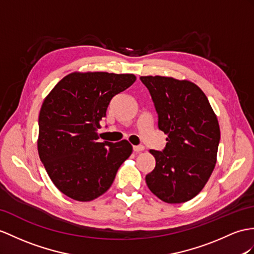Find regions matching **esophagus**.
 Listing matches in <instances>:
<instances>
[{
  "mask_svg": "<svg viewBox=\"0 0 254 254\" xmlns=\"http://www.w3.org/2000/svg\"><path fill=\"white\" fill-rule=\"evenodd\" d=\"M133 151L134 152H142V151H144V146L143 145H134L133 146Z\"/></svg>",
  "mask_w": 254,
  "mask_h": 254,
  "instance_id": "obj_1",
  "label": "esophagus"
}]
</instances>
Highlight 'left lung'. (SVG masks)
Segmentation results:
<instances>
[{
	"label": "left lung",
	"instance_id": "obj_1",
	"mask_svg": "<svg viewBox=\"0 0 254 254\" xmlns=\"http://www.w3.org/2000/svg\"><path fill=\"white\" fill-rule=\"evenodd\" d=\"M167 134L163 152L151 150L156 166L146 175L147 188L168 203L189 201L200 193L215 167L220 126L203 91L188 79L141 76Z\"/></svg>",
	"mask_w": 254,
	"mask_h": 254
}]
</instances>
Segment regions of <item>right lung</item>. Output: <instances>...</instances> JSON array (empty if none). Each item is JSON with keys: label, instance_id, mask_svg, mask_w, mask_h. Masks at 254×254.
Masks as SVG:
<instances>
[{"label": "right lung", "instance_id": "add662e5", "mask_svg": "<svg viewBox=\"0 0 254 254\" xmlns=\"http://www.w3.org/2000/svg\"><path fill=\"white\" fill-rule=\"evenodd\" d=\"M134 74L73 72L46 96L39 115V156L61 193L90 201L110 189L131 155L127 140L99 142L98 129L115 95L135 82Z\"/></svg>", "mask_w": 254, "mask_h": 254}]
</instances>
